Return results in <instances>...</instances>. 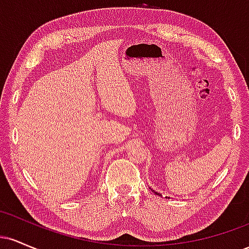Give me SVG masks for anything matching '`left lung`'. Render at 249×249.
I'll return each mask as SVG.
<instances>
[{
  "mask_svg": "<svg viewBox=\"0 0 249 249\" xmlns=\"http://www.w3.org/2000/svg\"><path fill=\"white\" fill-rule=\"evenodd\" d=\"M152 191H153V190H152ZM153 192H154V193H156V194H157V196H160V193H158V192H156V191H153Z\"/></svg>",
  "mask_w": 249,
  "mask_h": 249,
  "instance_id": "obj_1",
  "label": "left lung"
}]
</instances>
